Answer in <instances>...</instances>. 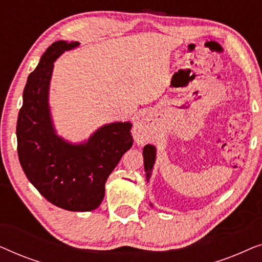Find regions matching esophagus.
Masks as SVG:
<instances>
[{"label":"esophagus","mask_w":262,"mask_h":262,"mask_svg":"<svg viewBox=\"0 0 262 262\" xmlns=\"http://www.w3.org/2000/svg\"><path fill=\"white\" fill-rule=\"evenodd\" d=\"M149 125L145 123V121H137L135 123V127H134V135L135 137L138 139V141H143L146 137H149Z\"/></svg>","instance_id":"1"}]
</instances>
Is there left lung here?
Masks as SVG:
<instances>
[{
	"instance_id": "left-lung-1",
	"label": "left lung",
	"mask_w": 262,
	"mask_h": 262,
	"mask_svg": "<svg viewBox=\"0 0 262 262\" xmlns=\"http://www.w3.org/2000/svg\"><path fill=\"white\" fill-rule=\"evenodd\" d=\"M143 157H144V169L146 171V179L149 180L150 174H151V169L154 163H155V157H156V150L154 145H145L143 149Z\"/></svg>"
}]
</instances>
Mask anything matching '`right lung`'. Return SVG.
Returning a JSON list of instances; mask_svg holds the SVG:
<instances>
[{
  "label": "right lung",
  "instance_id": "right-lung-1",
  "mask_svg": "<svg viewBox=\"0 0 262 262\" xmlns=\"http://www.w3.org/2000/svg\"><path fill=\"white\" fill-rule=\"evenodd\" d=\"M77 41H56L27 78L16 124L17 155L32 185L53 205L92 211L105 196V184L134 144L131 123L99 128L84 144L73 145L55 134L48 105L53 62Z\"/></svg>",
  "mask_w": 262,
  "mask_h": 262
}]
</instances>
